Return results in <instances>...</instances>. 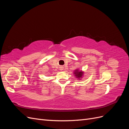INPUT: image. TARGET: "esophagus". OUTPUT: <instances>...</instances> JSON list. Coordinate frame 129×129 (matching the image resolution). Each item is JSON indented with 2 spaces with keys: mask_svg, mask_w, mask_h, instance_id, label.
<instances>
[{
  "mask_svg": "<svg viewBox=\"0 0 129 129\" xmlns=\"http://www.w3.org/2000/svg\"><path fill=\"white\" fill-rule=\"evenodd\" d=\"M62 68H63V67H61V69H61V70H62V69H62Z\"/></svg>",
  "mask_w": 129,
  "mask_h": 129,
  "instance_id": "esophagus-1",
  "label": "esophagus"
}]
</instances>
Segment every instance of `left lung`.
Returning a JSON list of instances; mask_svg holds the SVG:
<instances>
[{"instance_id": "left-lung-1", "label": "left lung", "mask_w": 129, "mask_h": 129, "mask_svg": "<svg viewBox=\"0 0 129 129\" xmlns=\"http://www.w3.org/2000/svg\"><path fill=\"white\" fill-rule=\"evenodd\" d=\"M82 73L81 72H78V71H76V72H75V74H76V76L77 77H81L82 75Z\"/></svg>"}]
</instances>
